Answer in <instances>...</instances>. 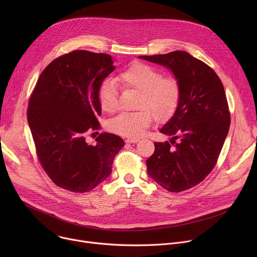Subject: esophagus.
Here are the masks:
<instances>
[{"mask_svg": "<svg viewBox=\"0 0 257 257\" xmlns=\"http://www.w3.org/2000/svg\"><path fill=\"white\" fill-rule=\"evenodd\" d=\"M127 143H137L139 141L138 138H128L125 140Z\"/></svg>", "mask_w": 257, "mask_h": 257, "instance_id": "obj_1", "label": "esophagus"}]
</instances>
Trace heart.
<instances>
[{
    "label": "heart",
    "instance_id": "1",
    "mask_svg": "<svg viewBox=\"0 0 257 257\" xmlns=\"http://www.w3.org/2000/svg\"><path fill=\"white\" fill-rule=\"evenodd\" d=\"M119 79L124 87L139 92L135 103L138 111L123 112L109 120L107 127L112 132L126 137H139L151 125L153 116L158 121H165L177 111L181 100V85L177 78L164 77L158 69L148 64L135 63L121 73ZM97 96L102 111H117L119 95L114 79L102 81Z\"/></svg>",
    "mask_w": 257,
    "mask_h": 257
}]
</instances>
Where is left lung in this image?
Segmentation results:
<instances>
[{
  "mask_svg": "<svg viewBox=\"0 0 257 257\" xmlns=\"http://www.w3.org/2000/svg\"><path fill=\"white\" fill-rule=\"evenodd\" d=\"M139 58L170 69L181 85L177 111L160 130L171 140L155 142L148 173L170 192L190 189L211 172L229 132L223 83L209 66L184 51Z\"/></svg>",
  "mask_w": 257,
  "mask_h": 257,
  "instance_id": "obj_1",
  "label": "left lung"
}]
</instances>
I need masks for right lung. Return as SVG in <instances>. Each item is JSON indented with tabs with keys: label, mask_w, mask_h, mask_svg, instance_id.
Segmentation results:
<instances>
[{
	"label": "right lung",
	"mask_w": 257,
	"mask_h": 257,
	"mask_svg": "<svg viewBox=\"0 0 257 257\" xmlns=\"http://www.w3.org/2000/svg\"><path fill=\"white\" fill-rule=\"evenodd\" d=\"M115 70L112 57L102 53L73 51L51 62L31 93L27 120L40 163L55 184L84 193L112 173L124 140L100 133L96 144L85 134L96 130L101 114L98 89Z\"/></svg>",
	"instance_id": "obj_1"
}]
</instances>
